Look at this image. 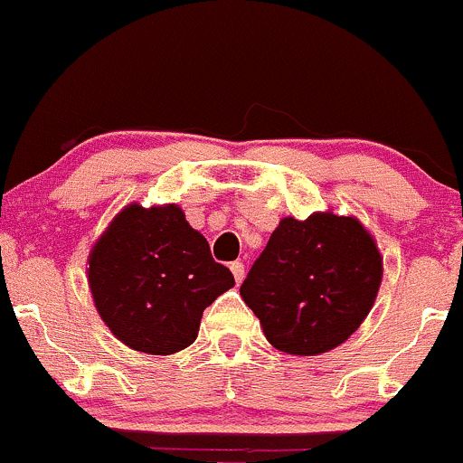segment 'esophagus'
<instances>
[{
	"label": "esophagus",
	"instance_id": "esophagus-1",
	"mask_svg": "<svg viewBox=\"0 0 463 463\" xmlns=\"http://www.w3.org/2000/svg\"><path fill=\"white\" fill-rule=\"evenodd\" d=\"M230 269L233 279H236V283H242V279H245V265H242L241 260H233V263H230Z\"/></svg>",
	"mask_w": 463,
	"mask_h": 463
}]
</instances>
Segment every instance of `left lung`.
Here are the masks:
<instances>
[{"label": "left lung", "mask_w": 463, "mask_h": 463, "mask_svg": "<svg viewBox=\"0 0 463 463\" xmlns=\"http://www.w3.org/2000/svg\"><path fill=\"white\" fill-rule=\"evenodd\" d=\"M383 279L374 236L354 216L280 218L241 285L267 341L294 356L345 343L370 314Z\"/></svg>", "instance_id": "obj_1"}]
</instances>
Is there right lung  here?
I'll return each instance as SVG.
<instances>
[{
    "label": "right lung",
    "mask_w": 463,
    "mask_h": 463,
    "mask_svg": "<svg viewBox=\"0 0 463 463\" xmlns=\"http://www.w3.org/2000/svg\"><path fill=\"white\" fill-rule=\"evenodd\" d=\"M87 279L113 336L160 356L192 345L204 307L233 288L232 271L174 203H131L116 213L90 247Z\"/></svg>",
    "instance_id": "right-lung-1"
}]
</instances>
